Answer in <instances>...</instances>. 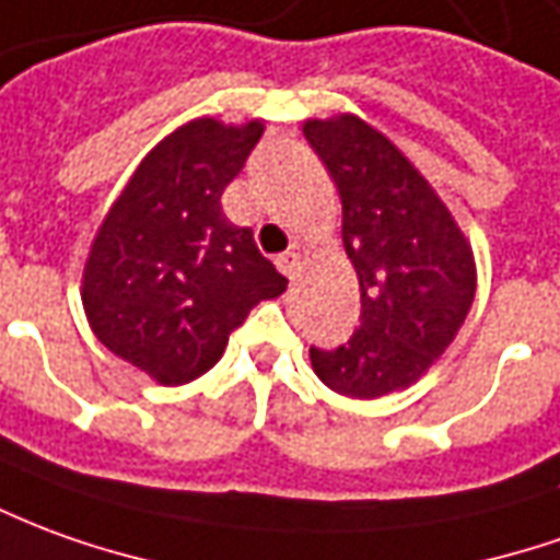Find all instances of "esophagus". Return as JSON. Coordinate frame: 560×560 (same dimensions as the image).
<instances>
[{
	"label": "esophagus",
	"instance_id": "34e87169",
	"mask_svg": "<svg viewBox=\"0 0 560 560\" xmlns=\"http://www.w3.org/2000/svg\"><path fill=\"white\" fill-rule=\"evenodd\" d=\"M277 268L287 273L289 280H295L299 271H302V256H299L295 249H289V253H283V256H277Z\"/></svg>",
	"mask_w": 560,
	"mask_h": 560
}]
</instances>
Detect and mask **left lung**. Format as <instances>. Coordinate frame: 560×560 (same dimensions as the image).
Returning <instances> with one entry per match:
<instances>
[{"mask_svg":"<svg viewBox=\"0 0 560 560\" xmlns=\"http://www.w3.org/2000/svg\"><path fill=\"white\" fill-rule=\"evenodd\" d=\"M304 137L341 195V237L360 280V329L311 347L329 390L377 399L411 387L457 338L476 299L472 246L420 170L357 115L311 118Z\"/></svg>","mask_w":560,"mask_h":560,"instance_id":"8db88e82","label":"left lung"}]
</instances>
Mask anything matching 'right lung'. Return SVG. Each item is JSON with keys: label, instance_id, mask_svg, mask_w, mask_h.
Segmentation results:
<instances>
[{"label": "right lung", "instance_id": "right-lung-1", "mask_svg": "<svg viewBox=\"0 0 560 560\" xmlns=\"http://www.w3.org/2000/svg\"><path fill=\"white\" fill-rule=\"evenodd\" d=\"M265 125L195 118L158 142L96 231L81 273L94 335L164 387L210 372L229 335L287 277L253 231L222 213V191Z\"/></svg>", "mask_w": 560, "mask_h": 560}]
</instances>
